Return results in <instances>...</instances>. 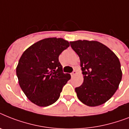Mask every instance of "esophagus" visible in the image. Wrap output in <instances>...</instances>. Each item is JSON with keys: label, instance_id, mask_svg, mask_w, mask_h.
<instances>
[{"label": "esophagus", "instance_id": "34e87169", "mask_svg": "<svg viewBox=\"0 0 129 129\" xmlns=\"http://www.w3.org/2000/svg\"><path fill=\"white\" fill-rule=\"evenodd\" d=\"M76 74H77V72H76L75 70H74V71H73V72H72V73H71V75H72V77H74V75H75Z\"/></svg>", "mask_w": 129, "mask_h": 129}]
</instances>
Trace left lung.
<instances>
[{
  "instance_id": "1",
  "label": "left lung",
  "mask_w": 129,
  "mask_h": 129,
  "mask_svg": "<svg viewBox=\"0 0 129 129\" xmlns=\"http://www.w3.org/2000/svg\"><path fill=\"white\" fill-rule=\"evenodd\" d=\"M79 55L83 83L75 91L78 99L90 107L111 99L119 87L122 71L119 58L109 48L97 41L70 42Z\"/></svg>"
}]
</instances>
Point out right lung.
Here are the masks:
<instances>
[{
  "label": "right lung",
  "mask_w": 129,
  "mask_h": 129,
  "mask_svg": "<svg viewBox=\"0 0 129 129\" xmlns=\"http://www.w3.org/2000/svg\"><path fill=\"white\" fill-rule=\"evenodd\" d=\"M70 46L62 38L38 41L26 50L16 68L21 89L31 102L40 107L53 104L71 78L63 72L59 55Z\"/></svg>",
  "instance_id": "1"
}]
</instances>
